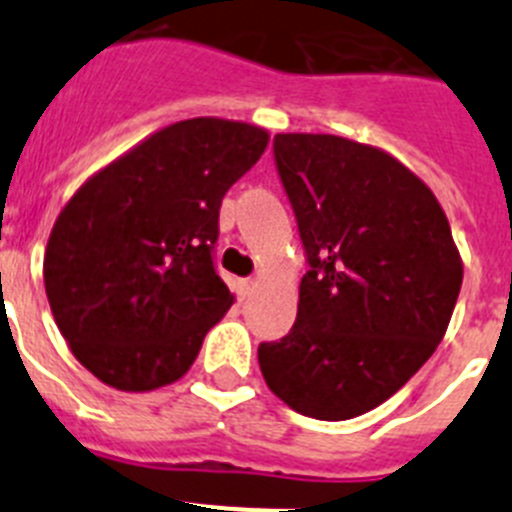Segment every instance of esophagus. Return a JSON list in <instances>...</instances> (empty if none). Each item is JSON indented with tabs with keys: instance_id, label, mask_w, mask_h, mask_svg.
<instances>
[{
	"instance_id": "34e87169",
	"label": "esophagus",
	"mask_w": 512,
	"mask_h": 512,
	"mask_svg": "<svg viewBox=\"0 0 512 512\" xmlns=\"http://www.w3.org/2000/svg\"><path fill=\"white\" fill-rule=\"evenodd\" d=\"M253 292H256V279H241V282H238V295H241L243 300L251 297Z\"/></svg>"
}]
</instances>
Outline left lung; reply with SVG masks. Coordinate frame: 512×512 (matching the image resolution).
Wrapping results in <instances>:
<instances>
[{"label":"left lung","mask_w":512,"mask_h":512,"mask_svg":"<svg viewBox=\"0 0 512 512\" xmlns=\"http://www.w3.org/2000/svg\"><path fill=\"white\" fill-rule=\"evenodd\" d=\"M274 158L310 269L292 330L259 346L261 374L300 415L356 418L390 400L446 336L459 248L436 194L382 148L279 133Z\"/></svg>","instance_id":"1"}]
</instances>
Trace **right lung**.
<instances>
[{
    "label": "right lung",
    "mask_w": 512,
    "mask_h": 512,
    "mask_svg": "<svg viewBox=\"0 0 512 512\" xmlns=\"http://www.w3.org/2000/svg\"><path fill=\"white\" fill-rule=\"evenodd\" d=\"M266 146L248 122H174L66 202L45 246V295L99 382L151 392L189 372L235 300L212 264L220 205Z\"/></svg>",
    "instance_id": "add662e5"
}]
</instances>
